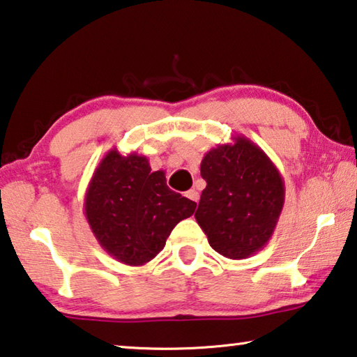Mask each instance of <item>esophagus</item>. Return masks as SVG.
Returning <instances> with one entry per match:
<instances>
[{
	"instance_id": "1",
	"label": "esophagus",
	"mask_w": 357,
	"mask_h": 357,
	"mask_svg": "<svg viewBox=\"0 0 357 357\" xmlns=\"http://www.w3.org/2000/svg\"><path fill=\"white\" fill-rule=\"evenodd\" d=\"M185 197H188L189 200H192V202H199V199H200V195H199V192H197L195 189H190V190H188L185 192Z\"/></svg>"
}]
</instances>
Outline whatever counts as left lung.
Listing matches in <instances>:
<instances>
[{
  "label": "left lung",
  "instance_id": "1",
  "mask_svg": "<svg viewBox=\"0 0 357 357\" xmlns=\"http://www.w3.org/2000/svg\"><path fill=\"white\" fill-rule=\"evenodd\" d=\"M200 173L206 188L195 219L209 246L234 260L262 250L284 206V181L270 157L236 135L206 152Z\"/></svg>",
  "mask_w": 357,
  "mask_h": 357
}]
</instances>
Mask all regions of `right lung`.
I'll list each match as a JSON object with an SVG mask.
<instances>
[{
  "label": "right lung",
  "mask_w": 357,
  "mask_h": 357,
  "mask_svg": "<svg viewBox=\"0 0 357 357\" xmlns=\"http://www.w3.org/2000/svg\"><path fill=\"white\" fill-rule=\"evenodd\" d=\"M197 203L167 185L165 172H151L148 157L112 148L101 158L84 199V213L100 246L119 262L139 267L163 248Z\"/></svg>",
  "instance_id": "obj_1"
}]
</instances>
